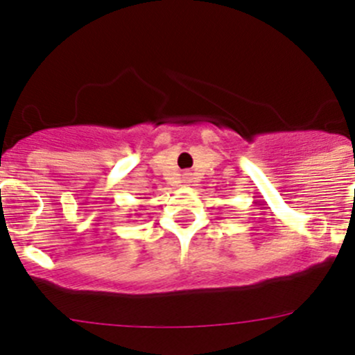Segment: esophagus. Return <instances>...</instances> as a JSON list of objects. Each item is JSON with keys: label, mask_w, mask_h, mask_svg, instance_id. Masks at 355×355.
I'll return each instance as SVG.
<instances>
[{"label": "esophagus", "mask_w": 355, "mask_h": 355, "mask_svg": "<svg viewBox=\"0 0 355 355\" xmlns=\"http://www.w3.org/2000/svg\"><path fill=\"white\" fill-rule=\"evenodd\" d=\"M184 182H185V184H187V182H190V175L187 173V175H185V178H184Z\"/></svg>", "instance_id": "1"}]
</instances>
